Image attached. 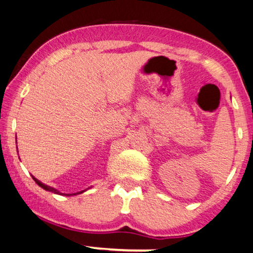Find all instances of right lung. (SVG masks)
Listing matches in <instances>:
<instances>
[{
  "mask_svg": "<svg viewBox=\"0 0 253 253\" xmlns=\"http://www.w3.org/2000/svg\"><path fill=\"white\" fill-rule=\"evenodd\" d=\"M32 178H33V180L36 181L37 184L39 185L40 187H42L43 190H46V191H49V192H52V193H55V194H62V195H67V197H70V195H76V194H80V193H83L84 191H81V192H77V193H68V194H66V193H61V192H59L58 190H56V188H53V187H50V186H48V185H45V184H42V181L40 180H38L37 179V178H35L32 176Z\"/></svg>",
  "mask_w": 253,
  "mask_h": 253,
  "instance_id": "right-lung-1",
  "label": "right lung"
}]
</instances>
